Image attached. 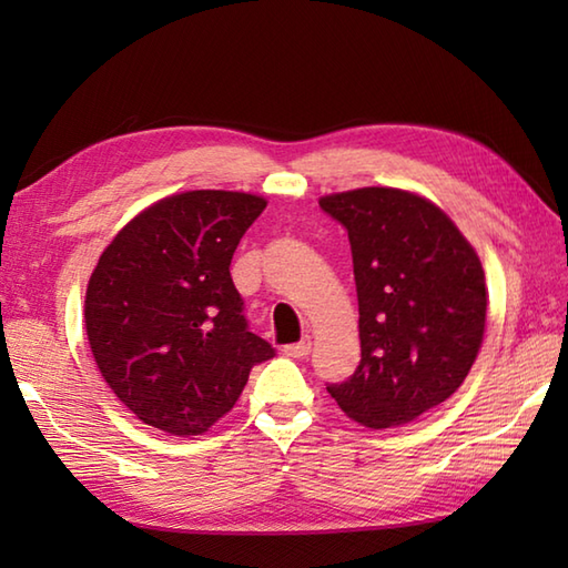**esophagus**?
I'll use <instances>...</instances> for the list:
<instances>
[{"mask_svg": "<svg viewBox=\"0 0 568 568\" xmlns=\"http://www.w3.org/2000/svg\"><path fill=\"white\" fill-rule=\"evenodd\" d=\"M310 348H312V339H310V336H303V339H300L297 344L285 346L283 352H285V356H291V358H305L310 354Z\"/></svg>", "mask_w": 568, "mask_h": 568, "instance_id": "1", "label": "esophagus"}]
</instances>
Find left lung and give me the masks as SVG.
Returning <instances> with one entry per match:
<instances>
[{
  "mask_svg": "<svg viewBox=\"0 0 568 568\" xmlns=\"http://www.w3.org/2000/svg\"><path fill=\"white\" fill-rule=\"evenodd\" d=\"M320 207L348 232L361 361L327 390L371 429L397 427L454 395L486 329V275L474 246L437 204L395 187L327 195Z\"/></svg>",
  "mask_w": 568,
  "mask_h": 568,
  "instance_id": "obj_1",
  "label": "left lung"
}]
</instances>
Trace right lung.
<instances>
[{"label": "right lung", "instance_id": "add662e5", "mask_svg": "<svg viewBox=\"0 0 568 568\" xmlns=\"http://www.w3.org/2000/svg\"><path fill=\"white\" fill-rule=\"evenodd\" d=\"M265 200L192 190L114 236L84 295V327L106 385L146 425L202 434L275 348L248 332L232 256Z\"/></svg>", "mask_w": 568, "mask_h": 568}]
</instances>
